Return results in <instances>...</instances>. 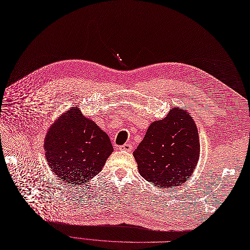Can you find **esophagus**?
Returning <instances> with one entry per match:
<instances>
[{"label": "esophagus", "mask_w": 250, "mask_h": 250, "mask_svg": "<svg viewBox=\"0 0 250 250\" xmlns=\"http://www.w3.org/2000/svg\"><path fill=\"white\" fill-rule=\"evenodd\" d=\"M133 148V146L130 143H125L122 146H119V149L120 150H125V151H131Z\"/></svg>", "instance_id": "obj_1"}]
</instances>
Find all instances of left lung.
Wrapping results in <instances>:
<instances>
[{
    "instance_id": "1",
    "label": "left lung",
    "mask_w": 250,
    "mask_h": 250,
    "mask_svg": "<svg viewBox=\"0 0 250 250\" xmlns=\"http://www.w3.org/2000/svg\"><path fill=\"white\" fill-rule=\"evenodd\" d=\"M141 176L153 187H179L192 175L200 155L195 120L186 110L172 108L154 120L134 151Z\"/></svg>"
}]
</instances>
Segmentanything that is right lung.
Wrapping results in <instances>:
<instances>
[{"label":"right lung","mask_w":250,"mask_h":250,"mask_svg":"<svg viewBox=\"0 0 250 250\" xmlns=\"http://www.w3.org/2000/svg\"><path fill=\"white\" fill-rule=\"evenodd\" d=\"M45 155L51 171L72 187L82 186L98 175L113 151L108 135L72 107L46 134Z\"/></svg>","instance_id":"add662e5"}]
</instances>
